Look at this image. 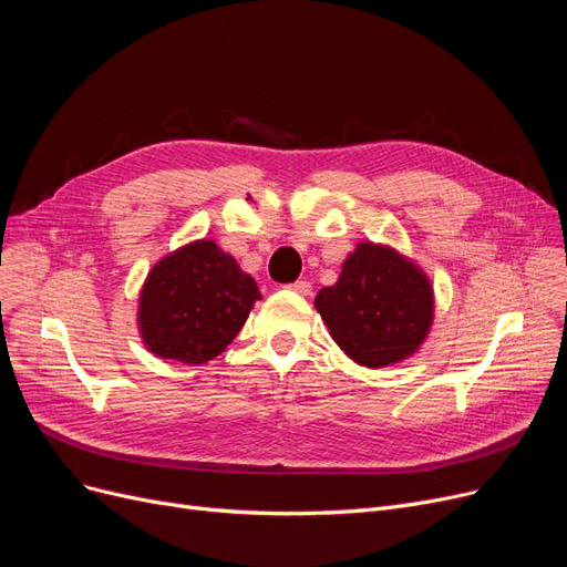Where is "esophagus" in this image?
<instances>
[{
	"label": "esophagus",
	"mask_w": 567,
	"mask_h": 567,
	"mask_svg": "<svg viewBox=\"0 0 567 567\" xmlns=\"http://www.w3.org/2000/svg\"><path fill=\"white\" fill-rule=\"evenodd\" d=\"M288 288H290V290H295V292H300V295H309V292H311V284H309V281H305V279H302V281H295V284H290Z\"/></svg>",
	"instance_id": "obj_1"
}]
</instances>
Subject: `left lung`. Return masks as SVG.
Listing matches in <instances>:
<instances>
[{
	"label": "left lung",
	"mask_w": 567,
	"mask_h": 567,
	"mask_svg": "<svg viewBox=\"0 0 567 567\" xmlns=\"http://www.w3.org/2000/svg\"><path fill=\"white\" fill-rule=\"evenodd\" d=\"M313 305L350 360L381 369L424 343L434 320V288L411 258L360 241L337 284L320 288Z\"/></svg>",
	"instance_id": "obj_1"
}]
</instances>
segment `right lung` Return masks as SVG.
Segmentation results:
<instances>
[{
    "label": "right lung",
    "instance_id": "add662e5",
    "mask_svg": "<svg viewBox=\"0 0 567 567\" xmlns=\"http://www.w3.org/2000/svg\"><path fill=\"white\" fill-rule=\"evenodd\" d=\"M262 295L214 239L161 258L138 298V330L161 360L205 364L224 353Z\"/></svg>",
    "mask_w": 567,
    "mask_h": 567
}]
</instances>
